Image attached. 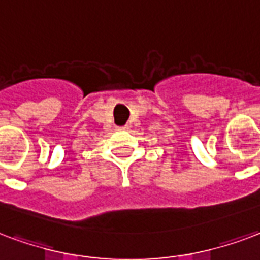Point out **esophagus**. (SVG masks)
Masks as SVG:
<instances>
[{
    "label": "esophagus",
    "mask_w": 260,
    "mask_h": 260,
    "mask_svg": "<svg viewBox=\"0 0 260 260\" xmlns=\"http://www.w3.org/2000/svg\"><path fill=\"white\" fill-rule=\"evenodd\" d=\"M117 129H120V131L128 129V126H126V125H125V126H117Z\"/></svg>",
    "instance_id": "34e87169"
}]
</instances>
